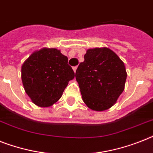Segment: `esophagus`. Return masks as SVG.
Returning <instances> with one entry per match:
<instances>
[{"instance_id": "1", "label": "esophagus", "mask_w": 153, "mask_h": 153, "mask_svg": "<svg viewBox=\"0 0 153 153\" xmlns=\"http://www.w3.org/2000/svg\"><path fill=\"white\" fill-rule=\"evenodd\" d=\"M77 68H78V67H74V68H73V71H74V73L76 72Z\"/></svg>"}]
</instances>
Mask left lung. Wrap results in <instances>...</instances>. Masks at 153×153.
Listing matches in <instances>:
<instances>
[{"mask_svg":"<svg viewBox=\"0 0 153 153\" xmlns=\"http://www.w3.org/2000/svg\"><path fill=\"white\" fill-rule=\"evenodd\" d=\"M126 76L123 60L106 47L87 49L75 73L82 100L89 108L97 111L116 103L124 90Z\"/></svg>","mask_w":153,"mask_h":153,"instance_id":"obj_1","label":"left lung"}]
</instances>
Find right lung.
<instances>
[{
	"instance_id": "1",
	"label": "right lung",
	"mask_w": 153,
	"mask_h": 153,
	"mask_svg": "<svg viewBox=\"0 0 153 153\" xmlns=\"http://www.w3.org/2000/svg\"><path fill=\"white\" fill-rule=\"evenodd\" d=\"M68 59L54 48H42L30 56L21 68L25 92L34 105L50 107L60 99L74 72Z\"/></svg>"
}]
</instances>
